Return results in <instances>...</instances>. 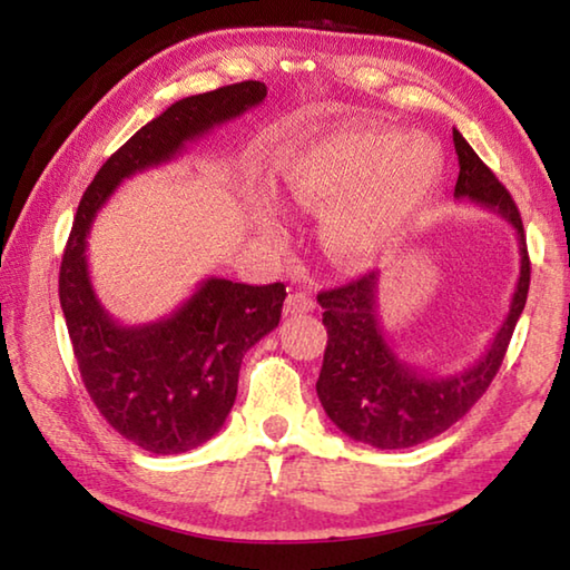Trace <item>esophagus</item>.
Listing matches in <instances>:
<instances>
[{
  "mask_svg": "<svg viewBox=\"0 0 570 570\" xmlns=\"http://www.w3.org/2000/svg\"><path fill=\"white\" fill-rule=\"evenodd\" d=\"M314 312V298L308 296L306 292H294L286 296L284 302V314L286 316H296V314H308Z\"/></svg>",
  "mask_w": 570,
  "mask_h": 570,
  "instance_id": "obj_1",
  "label": "esophagus"
}]
</instances>
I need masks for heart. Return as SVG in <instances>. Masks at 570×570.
Wrapping results in <instances>:
<instances>
[{
  "label": "heart",
  "mask_w": 570,
  "mask_h": 570,
  "mask_svg": "<svg viewBox=\"0 0 570 570\" xmlns=\"http://www.w3.org/2000/svg\"><path fill=\"white\" fill-rule=\"evenodd\" d=\"M276 190L286 204L322 210V244L334 262H377L412 228L440 180V156L428 140L390 128H360L276 158ZM258 234L276 240L282 224L256 204Z\"/></svg>",
  "instance_id": "1"
}]
</instances>
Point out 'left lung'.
Returning a JSON list of instances; mask_svg holds the SVG:
<instances>
[{
  "label": "left lung",
  "mask_w": 570,
  "mask_h": 570,
  "mask_svg": "<svg viewBox=\"0 0 570 570\" xmlns=\"http://www.w3.org/2000/svg\"><path fill=\"white\" fill-rule=\"evenodd\" d=\"M452 140L460 163L455 198H468L470 204L493 210L515 228L520 276L505 322L500 324L485 354L450 377H430L414 370L384 340L377 314V272L316 296L330 334L316 394L324 412L344 435L380 450L414 448L465 417L503 364L528 298L530 258L515 200L458 130H452Z\"/></svg>",
  "instance_id": "obj_1"
}]
</instances>
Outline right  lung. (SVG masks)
I'll return each mask as SVG.
<instances>
[{"instance_id":"add662e5","label":"right lung","mask_w":570,"mask_h":570,"mask_svg":"<svg viewBox=\"0 0 570 570\" xmlns=\"http://www.w3.org/2000/svg\"><path fill=\"white\" fill-rule=\"evenodd\" d=\"M266 85H226L173 102L105 160L85 190L60 266V304L80 377L100 414L132 445L178 455L224 428L244 354L278 326L286 286L206 278L170 316L122 326L105 312L88 272L98 210L125 178L178 158L186 142L262 105Z\"/></svg>"}]
</instances>
